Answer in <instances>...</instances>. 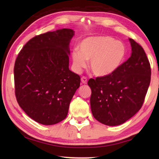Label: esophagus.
Returning a JSON list of instances; mask_svg holds the SVG:
<instances>
[{"mask_svg": "<svg viewBox=\"0 0 159 159\" xmlns=\"http://www.w3.org/2000/svg\"><path fill=\"white\" fill-rule=\"evenodd\" d=\"M81 82L83 84H87V79L85 76H83L81 78Z\"/></svg>", "mask_w": 159, "mask_h": 159, "instance_id": "obj_1", "label": "esophagus"}]
</instances>
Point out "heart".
Here are the masks:
<instances>
[{
  "mask_svg": "<svg viewBox=\"0 0 159 159\" xmlns=\"http://www.w3.org/2000/svg\"><path fill=\"white\" fill-rule=\"evenodd\" d=\"M79 50L72 52V67L80 73L89 61V67L97 76L111 75L123 63L126 48L123 42L109 36L89 37L79 43Z\"/></svg>",
  "mask_w": 159,
  "mask_h": 159,
  "instance_id": "1",
  "label": "heart"
}]
</instances>
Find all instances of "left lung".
Listing matches in <instances>:
<instances>
[{
  "label": "left lung",
  "instance_id": "8db88e82",
  "mask_svg": "<svg viewBox=\"0 0 159 159\" xmlns=\"http://www.w3.org/2000/svg\"><path fill=\"white\" fill-rule=\"evenodd\" d=\"M130 58L111 75L91 79L93 116L100 123L114 126L134 116L143 105L151 79L150 64L139 43L129 38Z\"/></svg>",
  "mask_w": 159,
  "mask_h": 159
}]
</instances>
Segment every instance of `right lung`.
I'll return each instance as SVG.
<instances>
[{
  "mask_svg": "<svg viewBox=\"0 0 159 159\" xmlns=\"http://www.w3.org/2000/svg\"><path fill=\"white\" fill-rule=\"evenodd\" d=\"M72 29L47 32L30 39L14 66L15 93L22 110L37 122L52 125L67 117L80 78L69 69Z\"/></svg>",
  "mask_w": 159,
  "mask_h": 159,
  "instance_id": "obj_1",
  "label": "right lung"
}]
</instances>
